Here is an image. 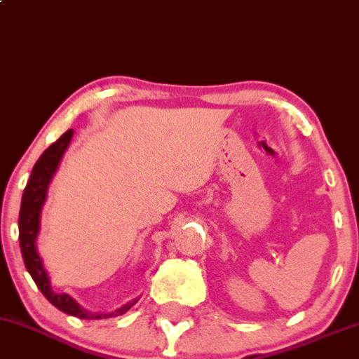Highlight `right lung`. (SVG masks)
Instances as JSON below:
<instances>
[{
  "label": "right lung",
  "mask_w": 359,
  "mask_h": 359,
  "mask_svg": "<svg viewBox=\"0 0 359 359\" xmlns=\"http://www.w3.org/2000/svg\"><path fill=\"white\" fill-rule=\"evenodd\" d=\"M72 128L71 130L64 132L62 135L43 151L37 163H35L34 169H32L30 180H28L25 191H23L22 207H20V219H18V229H20V248H22L23 263H25L27 271L34 278L35 285H37L40 292L43 293L47 300L50 302L54 307H57L60 312L69 313V316L79 317V319H108V317H116L126 313L137 304V300L128 302L123 307L116 309L115 312L110 313H96L88 312L74 299H71L66 293H55L50 288V280L47 276V271L43 269L42 257L39 256L37 248H35V239H37L39 227H40V210L46 201L47 188L54 176L55 169L59 166V161L62 158L64 151L71 142Z\"/></svg>",
  "instance_id": "obj_1"
}]
</instances>
